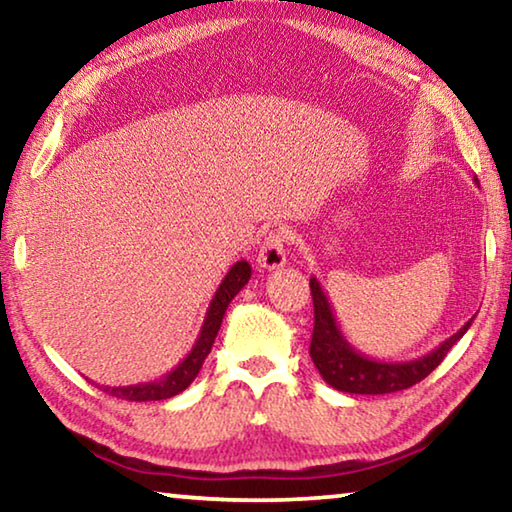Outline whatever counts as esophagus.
<instances>
[{
  "mask_svg": "<svg viewBox=\"0 0 512 512\" xmlns=\"http://www.w3.org/2000/svg\"><path fill=\"white\" fill-rule=\"evenodd\" d=\"M287 264V248H284L282 232H268L257 253V266L264 271H277Z\"/></svg>",
  "mask_w": 512,
  "mask_h": 512,
  "instance_id": "obj_1",
  "label": "esophagus"
}]
</instances>
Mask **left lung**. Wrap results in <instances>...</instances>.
<instances>
[{"mask_svg": "<svg viewBox=\"0 0 512 512\" xmlns=\"http://www.w3.org/2000/svg\"><path fill=\"white\" fill-rule=\"evenodd\" d=\"M474 183H479V180L474 178ZM309 287L311 298H314V334H311L309 354L314 359L320 377L329 386L352 395L397 393L418 384L431 370L440 366V361L463 339V334L470 329L474 320H467L454 336H449L447 341L440 343L436 350L424 354V357L411 361H379L366 357V354L359 352L345 339L339 323H336L327 293L320 287L316 277H311Z\"/></svg>", "mask_w": 512, "mask_h": 512, "instance_id": "1", "label": "left lung"}]
</instances>
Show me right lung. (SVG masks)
<instances>
[{
    "label": "right lung",
    "instance_id": "obj_1",
    "mask_svg": "<svg viewBox=\"0 0 512 512\" xmlns=\"http://www.w3.org/2000/svg\"><path fill=\"white\" fill-rule=\"evenodd\" d=\"M250 273H253V268H250L246 259H241V262H237L230 268L228 275L221 280L219 289H216L210 307H207L203 327H201V332H198L194 348L189 350L187 357L180 361L176 368L167 372V375L160 379L144 381V384H133V386H115V388L101 386L103 391L119 397V400H128V402L169 400V397L183 393L185 388L196 379L198 370L203 368V361L207 359V354H210L212 343L221 329L225 309H228L232 298H235L237 293L246 287L250 280Z\"/></svg>",
    "mask_w": 512,
    "mask_h": 512
}]
</instances>
